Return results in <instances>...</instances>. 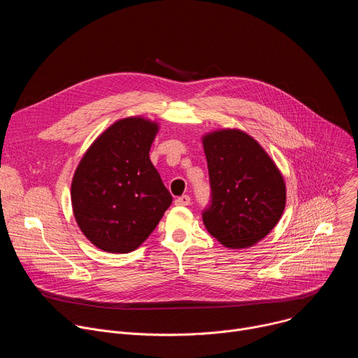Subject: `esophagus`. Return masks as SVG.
Returning a JSON list of instances; mask_svg holds the SVG:
<instances>
[{
  "label": "esophagus",
  "instance_id": "obj_1",
  "mask_svg": "<svg viewBox=\"0 0 358 358\" xmlns=\"http://www.w3.org/2000/svg\"><path fill=\"white\" fill-rule=\"evenodd\" d=\"M189 202H191V198H189L188 195H181V196H178V198L176 199L177 206H182V207L189 206Z\"/></svg>",
  "mask_w": 358,
  "mask_h": 358
}]
</instances>
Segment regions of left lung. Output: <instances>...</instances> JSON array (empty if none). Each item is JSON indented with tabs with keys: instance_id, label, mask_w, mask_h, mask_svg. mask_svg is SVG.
Instances as JSON below:
<instances>
[{
	"instance_id": "1",
	"label": "left lung",
	"mask_w": 358,
	"mask_h": 358,
	"mask_svg": "<svg viewBox=\"0 0 358 358\" xmlns=\"http://www.w3.org/2000/svg\"><path fill=\"white\" fill-rule=\"evenodd\" d=\"M202 143L211 187L203 225L228 248L259 242L285 210L282 174L258 141L241 130L214 131Z\"/></svg>"
}]
</instances>
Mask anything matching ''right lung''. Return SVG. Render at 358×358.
<instances>
[{"instance_id": "obj_1", "label": "right lung", "mask_w": 358, "mask_h": 358, "mask_svg": "<svg viewBox=\"0 0 358 358\" xmlns=\"http://www.w3.org/2000/svg\"><path fill=\"white\" fill-rule=\"evenodd\" d=\"M157 130L140 117L119 120L94 140L75 171L76 222L101 250H134L171 206L173 196L148 157Z\"/></svg>"}]
</instances>
